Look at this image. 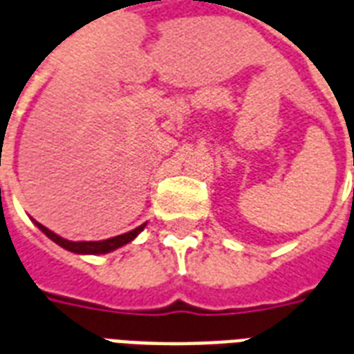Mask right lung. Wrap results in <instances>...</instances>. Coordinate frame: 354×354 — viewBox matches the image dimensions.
Listing matches in <instances>:
<instances>
[{
    "label": "right lung",
    "mask_w": 354,
    "mask_h": 354,
    "mask_svg": "<svg viewBox=\"0 0 354 354\" xmlns=\"http://www.w3.org/2000/svg\"><path fill=\"white\" fill-rule=\"evenodd\" d=\"M35 225L39 226L40 230L44 232L51 241H55L57 245H61L63 249L70 250V252H75V254H107V252H111V250L122 247L126 243L133 241L135 237L139 236V232L147 226V223L141 226H137L135 230L120 234V236L109 237V239H104V241H68V239H63V237L57 236V234H53L51 230H48L46 226H42L40 223H37V221H35Z\"/></svg>",
    "instance_id": "obj_1"
}]
</instances>
